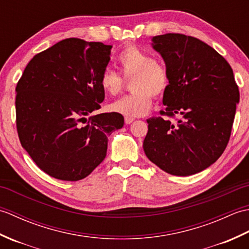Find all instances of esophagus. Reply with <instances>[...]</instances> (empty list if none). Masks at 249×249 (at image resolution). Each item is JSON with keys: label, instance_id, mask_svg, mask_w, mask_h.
<instances>
[{"label": "esophagus", "instance_id": "esophagus-1", "mask_svg": "<svg viewBox=\"0 0 249 249\" xmlns=\"http://www.w3.org/2000/svg\"><path fill=\"white\" fill-rule=\"evenodd\" d=\"M134 121H135V118H131V116H125V123L126 124L133 123Z\"/></svg>", "mask_w": 249, "mask_h": 249}]
</instances>
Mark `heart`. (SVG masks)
<instances>
[{
  "label": "heart",
  "mask_w": 249,
  "mask_h": 249,
  "mask_svg": "<svg viewBox=\"0 0 249 249\" xmlns=\"http://www.w3.org/2000/svg\"><path fill=\"white\" fill-rule=\"evenodd\" d=\"M118 63L123 77L111 68H105L100 75V86L105 93L115 96L124 89L125 80L133 79L130 87L134 92L114 102L110 106L111 110L131 118L146 114L152 107L153 95L160 97L169 88L170 78L166 65L136 46L125 47L120 52Z\"/></svg>",
  "instance_id": "heart-1"
}]
</instances>
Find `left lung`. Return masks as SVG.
Returning a JSON list of instances; mask_svg holds the SVG:
<instances>
[{
    "label": "left lung",
    "mask_w": 249,
    "mask_h": 249,
    "mask_svg": "<svg viewBox=\"0 0 249 249\" xmlns=\"http://www.w3.org/2000/svg\"><path fill=\"white\" fill-rule=\"evenodd\" d=\"M152 40L165 60L170 82L162 98L166 110L146 120L143 150L165 172L192 176L214 163L227 147L239 87L229 63L202 40L178 33Z\"/></svg>",
    "instance_id": "8db88e82"
}]
</instances>
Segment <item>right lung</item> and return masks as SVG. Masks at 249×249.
I'll list each match as a JSON object with an SVG mask.
<instances>
[{
  "mask_svg": "<svg viewBox=\"0 0 249 249\" xmlns=\"http://www.w3.org/2000/svg\"><path fill=\"white\" fill-rule=\"evenodd\" d=\"M112 46L66 38L33 56L16 87V125L40 170L62 181L88 177L107 154L108 137L124 125L100 108V75ZM85 125H83V124Z\"/></svg>",
  "mask_w": 249,
  "mask_h": 249,
  "instance_id": "obj_1",
  "label": "right lung"
}]
</instances>
